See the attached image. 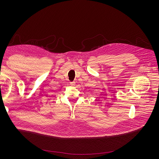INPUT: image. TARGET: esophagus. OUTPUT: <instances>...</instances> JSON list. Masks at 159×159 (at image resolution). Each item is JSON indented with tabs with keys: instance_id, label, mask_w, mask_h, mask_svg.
<instances>
[{
	"instance_id": "esophagus-1",
	"label": "esophagus",
	"mask_w": 159,
	"mask_h": 159,
	"mask_svg": "<svg viewBox=\"0 0 159 159\" xmlns=\"http://www.w3.org/2000/svg\"><path fill=\"white\" fill-rule=\"evenodd\" d=\"M70 85L71 86H75V82H70Z\"/></svg>"
}]
</instances>
